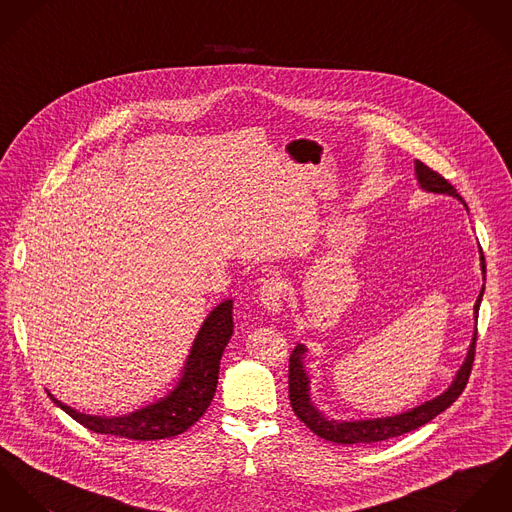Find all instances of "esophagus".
Segmentation results:
<instances>
[{
  "label": "esophagus",
  "instance_id": "obj_1",
  "mask_svg": "<svg viewBox=\"0 0 512 512\" xmlns=\"http://www.w3.org/2000/svg\"><path fill=\"white\" fill-rule=\"evenodd\" d=\"M284 296H286V284L279 277H271V279L263 281L259 288V298H261L263 306L273 314L283 310Z\"/></svg>",
  "mask_w": 512,
  "mask_h": 512
}]
</instances>
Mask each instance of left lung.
Instances as JSON below:
<instances>
[{
    "label": "left lung",
    "mask_w": 512,
    "mask_h": 512,
    "mask_svg": "<svg viewBox=\"0 0 512 512\" xmlns=\"http://www.w3.org/2000/svg\"><path fill=\"white\" fill-rule=\"evenodd\" d=\"M416 169V178L420 188L428 190V192H436V194H448L455 196L459 202H463V198L457 194L454 186L436 171H432L430 167H426L424 163L416 161L414 165ZM463 206L467 208V204L463 202ZM483 261V259H481ZM483 275H485V263H481ZM483 298V288L481 294L477 296L475 302V320L479 316V304ZM475 341H477V328L473 334V340L469 345L467 357L461 365V369L455 375L454 383L450 385L448 391H444L440 397L432 398L412 410H406L397 416H387V418H373V420H351V422H338V420H330L326 418L310 400V379L308 373L304 369V353L306 347L302 343H298L288 359V398H290V406L294 410V414L300 418V422H304L316 436L334 442V444H373V442H383L389 438H397L406 432H412L420 426H424L426 422H430L432 418H436L440 412H444L446 408H450L454 404L457 397L463 393L467 379L471 375V367H473V359H475Z\"/></svg>",
    "instance_id": "left-lung-1"
}]
</instances>
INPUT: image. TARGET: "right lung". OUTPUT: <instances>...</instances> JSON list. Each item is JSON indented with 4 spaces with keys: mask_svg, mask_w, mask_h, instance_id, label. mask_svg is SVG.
<instances>
[{
    "mask_svg": "<svg viewBox=\"0 0 512 512\" xmlns=\"http://www.w3.org/2000/svg\"><path fill=\"white\" fill-rule=\"evenodd\" d=\"M231 308L233 302L224 300L210 312L192 343L190 355L182 371V379L178 381L171 395L131 414L112 418L82 414L62 404L57 398H51L68 416H72L76 422L96 434H110L141 442L178 436L198 422V418L208 410L216 395L220 359L233 334Z\"/></svg>",
    "mask_w": 512,
    "mask_h": 512,
    "instance_id": "add662e5",
    "label": "right lung"
}]
</instances>
